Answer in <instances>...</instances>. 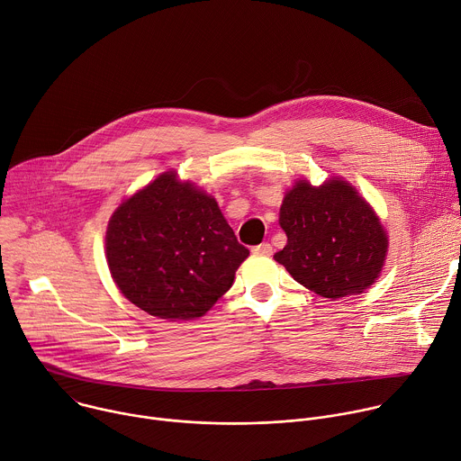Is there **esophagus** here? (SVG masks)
Listing matches in <instances>:
<instances>
[{"label":"esophagus","instance_id":"34e87169","mask_svg":"<svg viewBox=\"0 0 461 461\" xmlns=\"http://www.w3.org/2000/svg\"><path fill=\"white\" fill-rule=\"evenodd\" d=\"M252 252L254 254H261V256H270L272 254V247H270V243H259V245L252 247Z\"/></svg>","mask_w":461,"mask_h":461}]
</instances>
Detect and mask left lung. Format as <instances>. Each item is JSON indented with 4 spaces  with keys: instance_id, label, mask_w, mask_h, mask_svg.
<instances>
[{
    "instance_id": "1",
    "label": "left lung",
    "mask_w": 461,
    "mask_h": 461,
    "mask_svg": "<svg viewBox=\"0 0 461 461\" xmlns=\"http://www.w3.org/2000/svg\"><path fill=\"white\" fill-rule=\"evenodd\" d=\"M280 225L287 245L274 254L309 291L338 300L369 289L380 276L389 240L385 229L350 183L330 177L320 187L307 179L285 194Z\"/></svg>"
}]
</instances>
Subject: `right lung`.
<instances>
[{
    "instance_id": "right-lung-1",
    "label": "right lung",
    "mask_w": 461,
    "mask_h": 461,
    "mask_svg": "<svg viewBox=\"0 0 461 461\" xmlns=\"http://www.w3.org/2000/svg\"><path fill=\"white\" fill-rule=\"evenodd\" d=\"M105 250L122 294L170 321L202 318L249 256L216 200L172 170L114 211Z\"/></svg>"
}]
</instances>
